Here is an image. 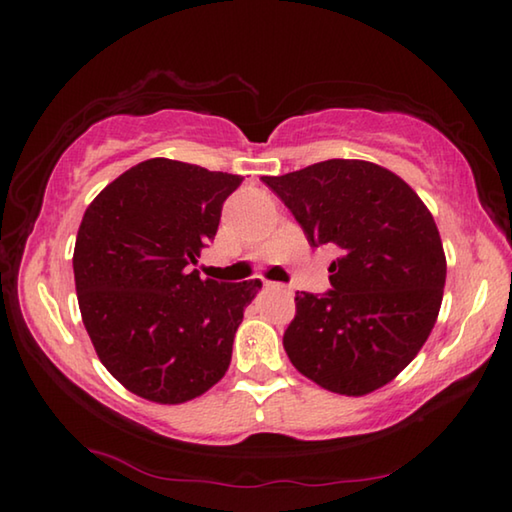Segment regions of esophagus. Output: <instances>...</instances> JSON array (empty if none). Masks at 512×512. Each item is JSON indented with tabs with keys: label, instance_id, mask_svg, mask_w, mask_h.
<instances>
[{
	"label": "esophagus",
	"instance_id": "34e87169",
	"mask_svg": "<svg viewBox=\"0 0 512 512\" xmlns=\"http://www.w3.org/2000/svg\"><path fill=\"white\" fill-rule=\"evenodd\" d=\"M266 287H271V289H282L280 284H273V282H266Z\"/></svg>",
	"mask_w": 512,
	"mask_h": 512
}]
</instances>
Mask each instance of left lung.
<instances>
[{
  "mask_svg": "<svg viewBox=\"0 0 512 512\" xmlns=\"http://www.w3.org/2000/svg\"><path fill=\"white\" fill-rule=\"evenodd\" d=\"M264 183L311 246H332L325 293H296L284 350L302 375L341 395L377 391L409 366L438 318L445 253L436 221L400 176L325 160Z\"/></svg>",
  "mask_w": 512,
  "mask_h": 512,
  "instance_id": "8db88e82",
  "label": "left lung"
}]
</instances>
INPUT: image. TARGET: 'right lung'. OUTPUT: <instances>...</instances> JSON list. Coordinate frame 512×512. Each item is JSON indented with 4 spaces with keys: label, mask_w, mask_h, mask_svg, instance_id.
<instances>
[{
    "label": "right lung",
    "mask_w": 512,
    "mask_h": 512,
    "mask_svg": "<svg viewBox=\"0 0 512 512\" xmlns=\"http://www.w3.org/2000/svg\"><path fill=\"white\" fill-rule=\"evenodd\" d=\"M241 176L153 158L121 173L83 214L74 282L83 325L108 372L160 404L203 395L232 359L259 280H201V250Z\"/></svg>",
    "instance_id": "obj_1"
}]
</instances>
